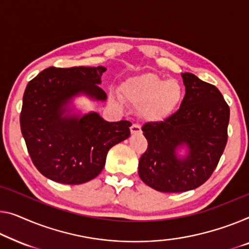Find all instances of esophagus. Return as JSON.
<instances>
[{
	"mask_svg": "<svg viewBox=\"0 0 249 249\" xmlns=\"http://www.w3.org/2000/svg\"><path fill=\"white\" fill-rule=\"evenodd\" d=\"M131 133H132V134H140V133H141V126L139 124H133L131 126Z\"/></svg>",
	"mask_w": 249,
	"mask_h": 249,
	"instance_id": "34e87169",
	"label": "esophagus"
}]
</instances>
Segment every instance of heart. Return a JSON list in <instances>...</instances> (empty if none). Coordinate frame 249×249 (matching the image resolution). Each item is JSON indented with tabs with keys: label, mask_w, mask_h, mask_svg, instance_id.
Here are the masks:
<instances>
[{
	"label": "heart",
	"mask_w": 249,
	"mask_h": 249,
	"mask_svg": "<svg viewBox=\"0 0 249 249\" xmlns=\"http://www.w3.org/2000/svg\"><path fill=\"white\" fill-rule=\"evenodd\" d=\"M121 92L129 104L141 107L142 116L151 122H161L169 117L182 98L179 81L166 80L154 73H144L126 80Z\"/></svg>",
	"instance_id": "obj_1"
}]
</instances>
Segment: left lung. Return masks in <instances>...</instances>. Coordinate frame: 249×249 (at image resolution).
<instances>
[{
	"label": "left lung",
	"instance_id": "left-lung-1",
	"mask_svg": "<svg viewBox=\"0 0 249 249\" xmlns=\"http://www.w3.org/2000/svg\"><path fill=\"white\" fill-rule=\"evenodd\" d=\"M185 95L180 108L162 122L142 127L147 148L139 176L161 192H184L200 187L218 165L228 139L229 110L221 92L194 73H182ZM185 145L184 158L176 150Z\"/></svg>",
	"mask_w": 249,
	"mask_h": 249
}]
</instances>
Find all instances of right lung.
Segmentation results:
<instances>
[{"mask_svg":"<svg viewBox=\"0 0 249 249\" xmlns=\"http://www.w3.org/2000/svg\"><path fill=\"white\" fill-rule=\"evenodd\" d=\"M105 67H49L29 81L20 115L30 158L48 179L65 184L88 182L105 166L115 144L131 134V122H107L90 112L72 115L69 104L84 94L106 101L99 87Z\"/></svg>","mask_w":249,"mask_h":249,"instance_id":"obj_1","label":"right lung"}]
</instances>
